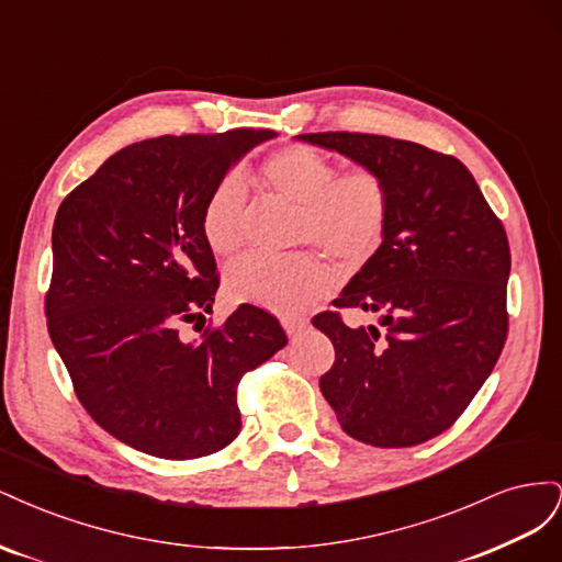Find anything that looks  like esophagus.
Returning a JSON list of instances; mask_svg holds the SVG:
<instances>
[{
    "mask_svg": "<svg viewBox=\"0 0 562 562\" xmlns=\"http://www.w3.org/2000/svg\"><path fill=\"white\" fill-rule=\"evenodd\" d=\"M281 326H283V330L288 333V337H297V335H302L304 330L310 328V323L304 321V318H295V316H285L283 321H281Z\"/></svg>",
    "mask_w": 562,
    "mask_h": 562,
    "instance_id": "obj_1",
    "label": "esophagus"
}]
</instances>
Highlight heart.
Returning <instances> with one entry per match:
<instances>
[{
	"label": "heart",
	"instance_id": "obj_1",
	"mask_svg": "<svg viewBox=\"0 0 562 562\" xmlns=\"http://www.w3.org/2000/svg\"><path fill=\"white\" fill-rule=\"evenodd\" d=\"M262 178L277 194L297 203L300 244H316L342 267H361L384 241L389 192L372 171L339 176L337 166L307 145H288L262 161ZM248 190L229 173L209 192L201 209V236L215 255H232L244 244ZM333 269L316 255L291 258L248 255L225 271L232 302L293 316L310 310L333 288Z\"/></svg>",
	"mask_w": 562,
	"mask_h": 562
}]
</instances>
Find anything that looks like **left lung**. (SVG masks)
Returning <instances> with one entry per match:
<instances>
[{"label":"left lung","mask_w":562,"mask_h":562,"mask_svg":"<svg viewBox=\"0 0 562 562\" xmlns=\"http://www.w3.org/2000/svg\"><path fill=\"white\" fill-rule=\"evenodd\" d=\"M297 140L339 151L389 192L380 250L333 302L380 323L349 328L335 312L314 316L335 347L321 394L361 443L419 446L464 413L499 359L512 271L506 232L454 157L375 133Z\"/></svg>","instance_id":"1"}]
</instances>
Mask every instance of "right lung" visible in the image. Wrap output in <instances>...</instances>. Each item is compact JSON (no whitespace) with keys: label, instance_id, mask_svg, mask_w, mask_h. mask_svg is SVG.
Here are the masks:
<instances>
[{"label":"right lung","instance_id":"obj_1","mask_svg":"<svg viewBox=\"0 0 562 562\" xmlns=\"http://www.w3.org/2000/svg\"><path fill=\"white\" fill-rule=\"evenodd\" d=\"M271 138L267 128H234L133 143L58 209L50 342L87 413L145 454L196 459L229 446L241 431L236 386L288 345L279 321L252 304L192 342L178 330L206 321L217 291L203 201Z\"/></svg>","mask_w":562,"mask_h":562}]
</instances>
